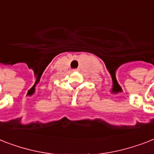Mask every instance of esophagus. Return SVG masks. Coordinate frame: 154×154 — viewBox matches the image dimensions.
Segmentation results:
<instances>
[{
  "label": "esophagus",
  "instance_id": "esophagus-1",
  "mask_svg": "<svg viewBox=\"0 0 154 154\" xmlns=\"http://www.w3.org/2000/svg\"><path fill=\"white\" fill-rule=\"evenodd\" d=\"M73 71H78V69H73Z\"/></svg>",
  "mask_w": 154,
  "mask_h": 154
}]
</instances>
